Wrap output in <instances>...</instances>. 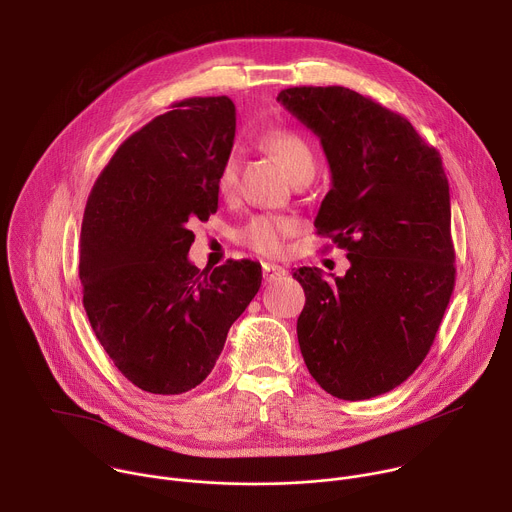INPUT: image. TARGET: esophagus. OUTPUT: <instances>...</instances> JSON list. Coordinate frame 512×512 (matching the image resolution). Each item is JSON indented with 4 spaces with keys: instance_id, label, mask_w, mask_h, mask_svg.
I'll return each mask as SVG.
<instances>
[{
    "instance_id": "34e87169",
    "label": "esophagus",
    "mask_w": 512,
    "mask_h": 512,
    "mask_svg": "<svg viewBox=\"0 0 512 512\" xmlns=\"http://www.w3.org/2000/svg\"><path fill=\"white\" fill-rule=\"evenodd\" d=\"M263 275L267 281H273L281 275H285V269L281 265H275V263H263Z\"/></svg>"
}]
</instances>
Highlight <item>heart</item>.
<instances>
[{
  "label": "heart",
  "mask_w": 512,
  "mask_h": 512,
  "mask_svg": "<svg viewBox=\"0 0 512 512\" xmlns=\"http://www.w3.org/2000/svg\"><path fill=\"white\" fill-rule=\"evenodd\" d=\"M263 145L279 160L291 180L298 182L304 178H314L316 174V154L310 141L291 129H269L263 135ZM239 180V158L237 154H229L218 170L216 190L221 196H233ZM298 231V223L294 218L261 214L243 229V241L263 255H279L283 251V243L289 235Z\"/></svg>",
  "instance_id": "1"
}]
</instances>
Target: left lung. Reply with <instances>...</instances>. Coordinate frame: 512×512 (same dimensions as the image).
I'll return each mask as SVG.
<instances>
[{
    "mask_svg": "<svg viewBox=\"0 0 512 512\" xmlns=\"http://www.w3.org/2000/svg\"><path fill=\"white\" fill-rule=\"evenodd\" d=\"M277 101L320 137L332 188L314 225L350 261L344 277L294 273L306 291V367L338 399L389 393L427 356L454 291L440 152L403 115L346 87H291Z\"/></svg>",
    "mask_w": 512,
    "mask_h": 512,
    "instance_id": "8db88e82",
    "label": "left lung"
}]
</instances>
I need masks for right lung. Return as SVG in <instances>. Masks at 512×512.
<instances>
[{"label": "right lung", "instance_id": "add662e5", "mask_svg": "<svg viewBox=\"0 0 512 512\" xmlns=\"http://www.w3.org/2000/svg\"><path fill=\"white\" fill-rule=\"evenodd\" d=\"M121 143L83 216V306L121 375L154 395L200 385L229 328L261 287V265L188 261L190 225L218 208L216 176L233 150L229 97L176 103Z\"/></svg>", "mask_w": 512, "mask_h": 512}]
</instances>
